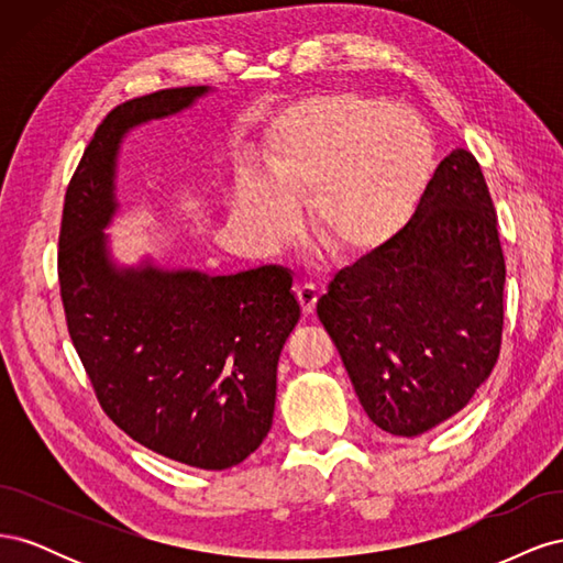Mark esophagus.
<instances>
[{
    "instance_id": "1",
    "label": "esophagus",
    "mask_w": 563,
    "mask_h": 563,
    "mask_svg": "<svg viewBox=\"0 0 563 563\" xmlns=\"http://www.w3.org/2000/svg\"><path fill=\"white\" fill-rule=\"evenodd\" d=\"M296 296H298V302H300V308H302V314H305V317L314 314L317 300H319V291H317V286H312V284L298 286V288H296Z\"/></svg>"
}]
</instances>
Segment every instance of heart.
<instances>
[{
    "mask_svg": "<svg viewBox=\"0 0 563 563\" xmlns=\"http://www.w3.org/2000/svg\"><path fill=\"white\" fill-rule=\"evenodd\" d=\"M265 172L236 187V213L253 240L284 244L308 201L312 240L354 263L395 242L413 218L434 174V139L420 117L385 100L314 96L277 117Z\"/></svg>",
    "mask_w": 563,
    "mask_h": 563,
    "instance_id": "b5f03b06",
    "label": "heart"
}]
</instances>
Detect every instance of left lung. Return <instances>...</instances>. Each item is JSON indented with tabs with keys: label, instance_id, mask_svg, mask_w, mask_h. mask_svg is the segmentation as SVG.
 <instances>
[{
	"label": "left lung",
	"instance_id": "left-lung-1",
	"mask_svg": "<svg viewBox=\"0 0 563 563\" xmlns=\"http://www.w3.org/2000/svg\"><path fill=\"white\" fill-rule=\"evenodd\" d=\"M503 291L496 209L479 162L455 147L397 240L340 269L317 314L373 424L418 437L488 380Z\"/></svg>",
	"mask_w": 563,
	"mask_h": 563
}]
</instances>
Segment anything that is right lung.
<instances>
[{
    "mask_svg": "<svg viewBox=\"0 0 563 563\" xmlns=\"http://www.w3.org/2000/svg\"><path fill=\"white\" fill-rule=\"evenodd\" d=\"M211 91H157L103 119L65 192L58 279L67 331L117 428L176 463L228 470L272 428L279 354L300 319L291 272L209 275L152 255L124 265L106 234L126 135Z\"/></svg>",
    "mask_w": 563,
    "mask_h": 563,
    "instance_id": "right-lung-1",
    "label": "right lung"
}]
</instances>
